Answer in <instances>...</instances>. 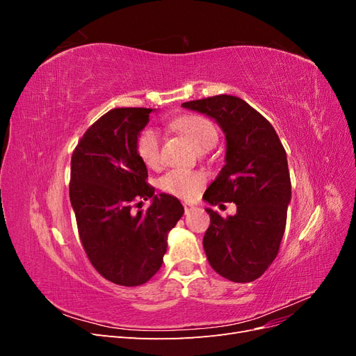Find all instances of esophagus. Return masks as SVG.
Masks as SVG:
<instances>
[{"label":"esophagus","mask_w":356,"mask_h":356,"mask_svg":"<svg viewBox=\"0 0 356 356\" xmlns=\"http://www.w3.org/2000/svg\"><path fill=\"white\" fill-rule=\"evenodd\" d=\"M182 204H184V211H186V213H188V212H191L193 209H195V204H191V203H188V202H184Z\"/></svg>","instance_id":"34e87169"}]
</instances>
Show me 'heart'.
I'll return each instance as SVG.
<instances>
[{"label": "heart", "mask_w": 356, "mask_h": 356, "mask_svg": "<svg viewBox=\"0 0 356 356\" xmlns=\"http://www.w3.org/2000/svg\"><path fill=\"white\" fill-rule=\"evenodd\" d=\"M172 129L184 135L197 152L211 149L217 144L218 132L215 126L202 115H182L170 122ZM138 156L148 168H157L161 163V138L157 129L147 127L141 132L136 143ZM202 172L187 169H172L159 181L160 188L182 199L195 197L204 184Z\"/></svg>", "instance_id": "heart-1"}]
</instances>
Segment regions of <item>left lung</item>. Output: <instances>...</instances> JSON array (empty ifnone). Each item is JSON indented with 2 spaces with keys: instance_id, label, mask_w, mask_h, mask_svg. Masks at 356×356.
Segmentation results:
<instances>
[{
  "instance_id": "obj_1",
  "label": "left lung",
  "mask_w": 356,
  "mask_h": 356,
  "mask_svg": "<svg viewBox=\"0 0 356 356\" xmlns=\"http://www.w3.org/2000/svg\"><path fill=\"white\" fill-rule=\"evenodd\" d=\"M182 106L212 118L225 136V165L203 200L233 202L238 208L227 218L207 208L208 261L229 281L252 282L276 258L285 232L291 202L286 153L273 126L241 98L218 95Z\"/></svg>"
}]
</instances>
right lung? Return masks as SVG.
<instances>
[{
	"mask_svg": "<svg viewBox=\"0 0 356 356\" xmlns=\"http://www.w3.org/2000/svg\"><path fill=\"white\" fill-rule=\"evenodd\" d=\"M154 111H108L88 129L71 157L70 199L84 251L105 279L123 286L143 285L157 273L168 234L184 213L175 196L154 195L136 152ZM135 198H152V204L134 214Z\"/></svg>",
	"mask_w": 356,
	"mask_h": 356,
	"instance_id": "add662e5",
	"label": "right lung"
}]
</instances>
